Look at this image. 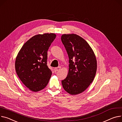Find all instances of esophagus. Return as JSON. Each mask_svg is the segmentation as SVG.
Returning <instances> with one entry per match:
<instances>
[{
  "instance_id": "esophagus-1",
  "label": "esophagus",
  "mask_w": 122,
  "mask_h": 122,
  "mask_svg": "<svg viewBox=\"0 0 122 122\" xmlns=\"http://www.w3.org/2000/svg\"><path fill=\"white\" fill-rule=\"evenodd\" d=\"M60 69H61V67H57V68H54V71H55V72H56V71H58L59 70H60Z\"/></svg>"
}]
</instances>
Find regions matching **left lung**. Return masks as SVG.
Returning <instances> with one entry per match:
<instances>
[{
  "mask_svg": "<svg viewBox=\"0 0 122 122\" xmlns=\"http://www.w3.org/2000/svg\"><path fill=\"white\" fill-rule=\"evenodd\" d=\"M61 41L69 58V72L62 80L64 90L75 95L84 91L93 82L97 64L94 51L82 37L75 34H63Z\"/></svg>",
  "mask_w": 122,
  "mask_h": 122,
  "instance_id": "1",
  "label": "left lung"
}]
</instances>
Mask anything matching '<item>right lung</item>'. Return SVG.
<instances>
[{"mask_svg": "<svg viewBox=\"0 0 122 122\" xmlns=\"http://www.w3.org/2000/svg\"><path fill=\"white\" fill-rule=\"evenodd\" d=\"M56 36L54 33L35 35L23 45L16 57L17 74L32 91L42 90L50 79L52 72L47 65V52Z\"/></svg>", "mask_w": 122, "mask_h": 122, "instance_id": "obj_1", "label": "right lung"}]
</instances>
